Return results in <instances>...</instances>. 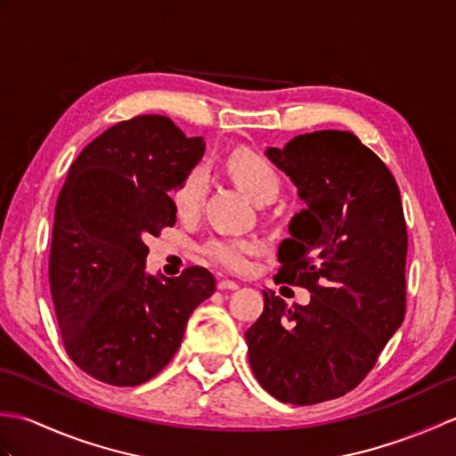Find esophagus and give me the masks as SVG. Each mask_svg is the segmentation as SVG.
<instances>
[{
    "mask_svg": "<svg viewBox=\"0 0 456 456\" xmlns=\"http://www.w3.org/2000/svg\"><path fill=\"white\" fill-rule=\"evenodd\" d=\"M239 284L233 282V280H219L217 282V289H221V292H225V289H237Z\"/></svg>",
    "mask_w": 456,
    "mask_h": 456,
    "instance_id": "esophagus-1",
    "label": "esophagus"
}]
</instances>
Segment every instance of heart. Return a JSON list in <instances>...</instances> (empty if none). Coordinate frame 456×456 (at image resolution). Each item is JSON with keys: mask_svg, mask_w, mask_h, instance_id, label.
<instances>
[{"mask_svg": "<svg viewBox=\"0 0 456 456\" xmlns=\"http://www.w3.org/2000/svg\"><path fill=\"white\" fill-rule=\"evenodd\" d=\"M227 170L256 203L274 201L282 190V178H280L278 170L263 154L255 151L237 149L231 152L227 159ZM208 188V170L203 167L191 168L174 191V206H176L178 216H196L203 206V200H206ZM201 250L216 266L229 270V273H243L250 265V256L258 253V243L250 239L213 237L201 247Z\"/></svg>", "mask_w": 456, "mask_h": 456, "instance_id": "obj_1", "label": "heart"}]
</instances>
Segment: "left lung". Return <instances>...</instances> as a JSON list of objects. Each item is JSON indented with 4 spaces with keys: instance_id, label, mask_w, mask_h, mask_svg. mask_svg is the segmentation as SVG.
<instances>
[{
    "instance_id": "obj_1",
    "label": "left lung",
    "mask_w": 456,
    "mask_h": 456,
    "mask_svg": "<svg viewBox=\"0 0 456 456\" xmlns=\"http://www.w3.org/2000/svg\"><path fill=\"white\" fill-rule=\"evenodd\" d=\"M266 157L305 201L274 282L309 289L312 302L288 307L265 289L248 361L276 400L314 405L354 390L402 325L408 229L392 172L351 131L297 134Z\"/></svg>"
}]
</instances>
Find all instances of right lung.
Masks as SVG:
<instances>
[{
    "label": "right lung",
    "instance_id": "obj_1",
    "mask_svg": "<svg viewBox=\"0 0 456 456\" xmlns=\"http://www.w3.org/2000/svg\"><path fill=\"white\" fill-rule=\"evenodd\" d=\"M203 149L164 115H137L94 139L68 170L48 280L66 353L95 380L125 388L157 376L193 309L216 292L201 266L162 280L144 273V240L176 223L170 193Z\"/></svg>",
    "mask_w": 456,
    "mask_h": 456
}]
</instances>
